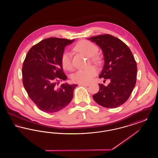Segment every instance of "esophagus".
<instances>
[{"label":"esophagus","instance_id":"34e87169","mask_svg":"<svg viewBox=\"0 0 158 158\" xmlns=\"http://www.w3.org/2000/svg\"><path fill=\"white\" fill-rule=\"evenodd\" d=\"M79 85H81V86H89V83H80Z\"/></svg>","mask_w":158,"mask_h":158}]
</instances>
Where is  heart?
<instances>
[{
	"instance_id": "1",
	"label": "heart",
	"mask_w": 158,
	"mask_h": 158,
	"mask_svg": "<svg viewBox=\"0 0 158 158\" xmlns=\"http://www.w3.org/2000/svg\"><path fill=\"white\" fill-rule=\"evenodd\" d=\"M76 52L90 57L92 60L95 63H98L99 59L95 55L98 51V47L93 43L87 40H82L79 42L75 47ZM61 66L63 68L68 71L72 69L71 62V56L69 53H64L61 57ZM97 69L94 67H90L77 71L72 76V79L75 83H87L90 82L92 77L97 74Z\"/></svg>"
}]
</instances>
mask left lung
<instances>
[{
  "label": "left lung",
  "instance_id": "left-lung-1",
  "mask_svg": "<svg viewBox=\"0 0 158 158\" xmlns=\"http://www.w3.org/2000/svg\"><path fill=\"white\" fill-rule=\"evenodd\" d=\"M101 48L104 64L100 78L109 79L108 86L99 84V90L93 95L99 105L114 108L127 101L135 86L137 64L130 48L120 39L110 34L88 38Z\"/></svg>",
  "mask_w": 158,
  "mask_h": 158
}]
</instances>
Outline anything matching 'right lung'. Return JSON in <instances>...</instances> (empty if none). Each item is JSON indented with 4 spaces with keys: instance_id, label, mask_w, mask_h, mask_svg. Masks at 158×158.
Wrapping results in <instances>:
<instances>
[{
    "instance_id": "add662e5",
    "label": "right lung",
    "mask_w": 158,
    "mask_h": 158,
    "mask_svg": "<svg viewBox=\"0 0 158 158\" xmlns=\"http://www.w3.org/2000/svg\"><path fill=\"white\" fill-rule=\"evenodd\" d=\"M74 40L46 38L32 47L26 56L22 70L23 85L31 99L43 112H57L73 98L77 85H57L68 78L61 60L64 47Z\"/></svg>"
}]
</instances>
